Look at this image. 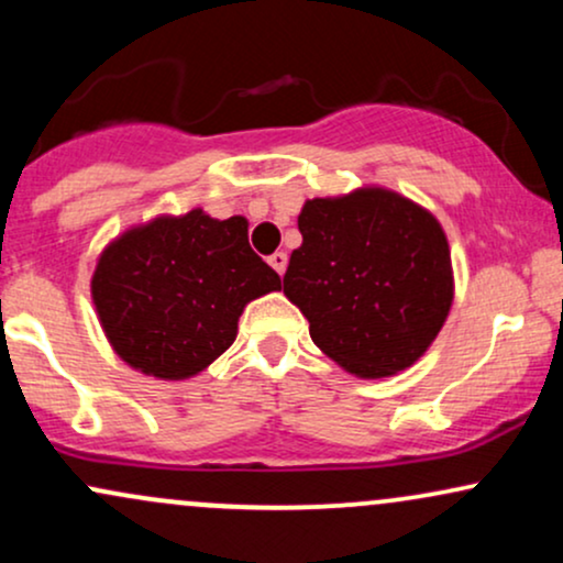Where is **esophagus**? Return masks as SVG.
<instances>
[{"instance_id":"34e87169","label":"esophagus","mask_w":563,"mask_h":563,"mask_svg":"<svg viewBox=\"0 0 563 563\" xmlns=\"http://www.w3.org/2000/svg\"><path fill=\"white\" fill-rule=\"evenodd\" d=\"M267 262L273 264V269L277 275H283V273H286V267H288V254H286V251H275V254L269 256Z\"/></svg>"}]
</instances>
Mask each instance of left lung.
<instances>
[{"instance_id":"1","label":"left lung","mask_w":563,"mask_h":563,"mask_svg":"<svg viewBox=\"0 0 563 563\" xmlns=\"http://www.w3.org/2000/svg\"><path fill=\"white\" fill-rule=\"evenodd\" d=\"M283 294L309 320V335L360 378L405 371L448 320L452 283L442 224L386 187L312 198L299 214Z\"/></svg>"}]
</instances>
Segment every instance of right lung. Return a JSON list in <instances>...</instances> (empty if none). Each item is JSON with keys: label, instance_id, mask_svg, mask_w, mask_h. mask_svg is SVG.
Wrapping results in <instances>:
<instances>
[{"label": "right lung", "instance_id": "right-lung-1", "mask_svg": "<svg viewBox=\"0 0 563 563\" xmlns=\"http://www.w3.org/2000/svg\"><path fill=\"white\" fill-rule=\"evenodd\" d=\"M269 290H280V277L251 251L245 217L214 219L203 209L121 232L92 275L113 352L164 380L206 371L235 341L245 303Z\"/></svg>", "mask_w": 563, "mask_h": 563}]
</instances>
